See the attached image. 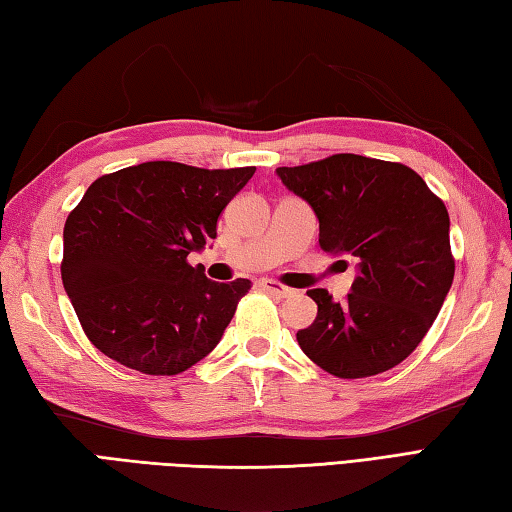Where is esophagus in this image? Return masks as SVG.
Returning a JSON list of instances; mask_svg holds the SVG:
<instances>
[{
	"mask_svg": "<svg viewBox=\"0 0 512 512\" xmlns=\"http://www.w3.org/2000/svg\"><path fill=\"white\" fill-rule=\"evenodd\" d=\"M262 288L266 290V292H270V295H275V297H279V299H286V297H290L292 292V288H288V286H281V284H277L275 279H262Z\"/></svg>",
	"mask_w": 512,
	"mask_h": 512,
	"instance_id": "34e87169",
	"label": "esophagus"
}]
</instances>
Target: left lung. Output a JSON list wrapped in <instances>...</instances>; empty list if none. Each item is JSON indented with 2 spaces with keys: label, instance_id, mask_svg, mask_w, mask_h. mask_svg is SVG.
<instances>
[{
  "label": "left lung",
  "instance_id": "obj_1",
  "mask_svg": "<svg viewBox=\"0 0 512 512\" xmlns=\"http://www.w3.org/2000/svg\"><path fill=\"white\" fill-rule=\"evenodd\" d=\"M277 176L312 206L325 253L350 255L358 268L343 301L308 290L319 312L297 332L303 354L339 378L396 367L429 332L453 284L447 206L413 169L356 154L279 167Z\"/></svg>",
  "mask_w": 512,
  "mask_h": 512
}]
</instances>
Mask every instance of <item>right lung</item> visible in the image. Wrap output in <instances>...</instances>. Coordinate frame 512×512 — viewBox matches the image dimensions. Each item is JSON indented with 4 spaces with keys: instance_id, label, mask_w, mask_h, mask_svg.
<instances>
[{
    "instance_id": "obj_1",
    "label": "right lung",
    "mask_w": 512,
    "mask_h": 512,
    "mask_svg": "<svg viewBox=\"0 0 512 512\" xmlns=\"http://www.w3.org/2000/svg\"><path fill=\"white\" fill-rule=\"evenodd\" d=\"M253 173L154 160L90 184L63 226L61 279L96 350L151 376L213 352L250 281L217 284L187 257Z\"/></svg>"
}]
</instances>
